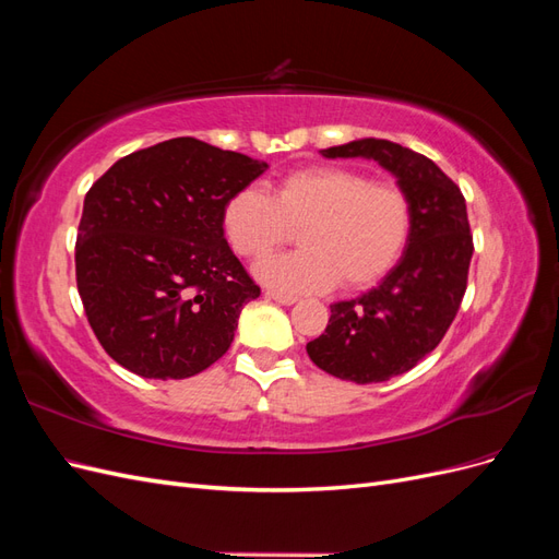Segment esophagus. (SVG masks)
Here are the masks:
<instances>
[{
  "mask_svg": "<svg viewBox=\"0 0 559 559\" xmlns=\"http://www.w3.org/2000/svg\"><path fill=\"white\" fill-rule=\"evenodd\" d=\"M265 296L267 298H273V300H277V302H282V306H292V302H296L298 298L296 296H292V294H282V292H275V289H267L265 292Z\"/></svg>",
  "mask_w": 559,
  "mask_h": 559,
  "instance_id": "esophagus-1",
  "label": "esophagus"
}]
</instances>
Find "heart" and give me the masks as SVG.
Instances as JSON below:
<instances>
[{
    "instance_id": "obj_1",
    "label": "heart",
    "mask_w": 559,
    "mask_h": 559,
    "mask_svg": "<svg viewBox=\"0 0 559 559\" xmlns=\"http://www.w3.org/2000/svg\"><path fill=\"white\" fill-rule=\"evenodd\" d=\"M233 249L261 261L292 242L296 253L257 267L263 282L282 292L366 289L392 270L413 233V202L403 186L376 181L343 165H312L286 175L270 198L245 186L224 207Z\"/></svg>"
}]
</instances>
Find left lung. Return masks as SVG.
Segmentation results:
<instances>
[{
    "label": "left lung",
    "mask_w": 559,
    "mask_h": 559,
    "mask_svg": "<svg viewBox=\"0 0 559 559\" xmlns=\"http://www.w3.org/2000/svg\"><path fill=\"white\" fill-rule=\"evenodd\" d=\"M321 154L378 160L413 202V233L401 261L376 289L333 302L326 331L308 343L310 359L329 376L384 382L433 352L460 312L473 257L466 200L433 160L394 142L368 138Z\"/></svg>",
    "instance_id": "8db88e82"
}]
</instances>
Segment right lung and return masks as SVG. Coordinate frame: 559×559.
<instances>
[{
	"mask_svg": "<svg viewBox=\"0 0 559 559\" xmlns=\"http://www.w3.org/2000/svg\"><path fill=\"white\" fill-rule=\"evenodd\" d=\"M265 167L175 138L116 160L91 186L76 233V289L116 364L183 380L228 352L242 306L261 286L224 238V207Z\"/></svg>",
	"mask_w": 559,
	"mask_h": 559,
	"instance_id": "right-lung-1",
	"label": "right lung"
}]
</instances>
